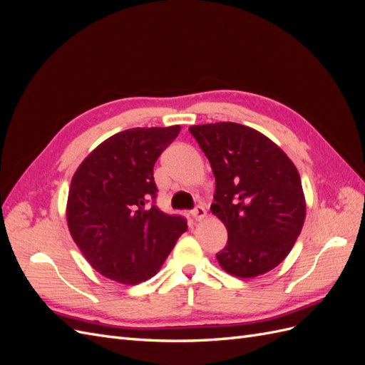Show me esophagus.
<instances>
[{
  "label": "esophagus",
  "instance_id": "obj_1",
  "mask_svg": "<svg viewBox=\"0 0 365 365\" xmlns=\"http://www.w3.org/2000/svg\"><path fill=\"white\" fill-rule=\"evenodd\" d=\"M192 216H193L196 220H202V219H205V217H207L205 208H204V207H201V205H197L196 208H193V210H192Z\"/></svg>",
  "mask_w": 365,
  "mask_h": 365
}]
</instances>
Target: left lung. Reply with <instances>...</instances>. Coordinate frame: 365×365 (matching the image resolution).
Wrapping results in <instances>:
<instances>
[{"instance_id": "1", "label": "left lung", "mask_w": 365, "mask_h": 365, "mask_svg": "<svg viewBox=\"0 0 365 365\" xmlns=\"http://www.w3.org/2000/svg\"><path fill=\"white\" fill-rule=\"evenodd\" d=\"M216 180L212 213L228 231L216 254L225 272L257 277L292 250L306 217L302 180L289 157L262 132L231 121L190 126Z\"/></svg>"}]
</instances>
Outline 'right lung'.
Masks as SVG:
<instances>
[{
  "label": "right lung",
  "mask_w": 365,
  "mask_h": 365,
  "mask_svg": "<svg viewBox=\"0 0 365 365\" xmlns=\"http://www.w3.org/2000/svg\"><path fill=\"white\" fill-rule=\"evenodd\" d=\"M181 126L132 128L101 143L73 175L67 224L76 245L103 277L137 284L155 275L185 219L155 205L153 164Z\"/></svg>",
  "instance_id": "right-lung-1"
}]
</instances>
